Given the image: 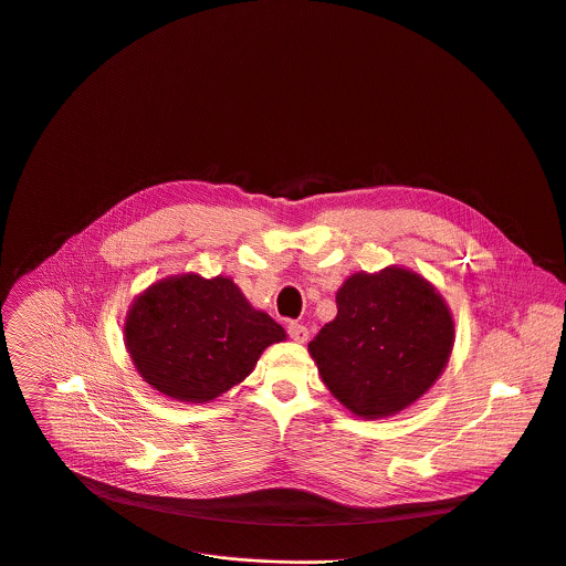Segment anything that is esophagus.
Instances as JSON below:
<instances>
[{
    "label": "esophagus",
    "mask_w": 566,
    "mask_h": 566,
    "mask_svg": "<svg viewBox=\"0 0 566 566\" xmlns=\"http://www.w3.org/2000/svg\"><path fill=\"white\" fill-rule=\"evenodd\" d=\"M289 335H291L293 342L304 344V342L308 339V328L302 326V324H297V322H291V324H289Z\"/></svg>",
    "instance_id": "34e87169"
}]
</instances>
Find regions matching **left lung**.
Instances as JSON below:
<instances>
[{
	"instance_id": "1",
	"label": "left lung",
	"mask_w": 566,
	"mask_h": 566,
	"mask_svg": "<svg viewBox=\"0 0 566 566\" xmlns=\"http://www.w3.org/2000/svg\"><path fill=\"white\" fill-rule=\"evenodd\" d=\"M335 302V319L308 344L333 398L364 420L416 405L438 382L455 342L440 291L411 269L387 266L348 275Z\"/></svg>"
}]
</instances>
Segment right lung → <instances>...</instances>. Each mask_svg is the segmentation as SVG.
<instances>
[{
    "label": "right lung",
    "mask_w": 566,
    "mask_h": 566,
    "mask_svg": "<svg viewBox=\"0 0 566 566\" xmlns=\"http://www.w3.org/2000/svg\"><path fill=\"white\" fill-rule=\"evenodd\" d=\"M286 331L227 277L179 273L130 302L124 344L139 378L164 398L205 405L244 382Z\"/></svg>",
    "instance_id": "add662e5"
}]
</instances>
